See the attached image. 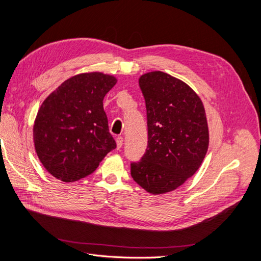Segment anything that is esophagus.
I'll list each match as a JSON object with an SVG mask.
<instances>
[{
  "mask_svg": "<svg viewBox=\"0 0 261 261\" xmlns=\"http://www.w3.org/2000/svg\"><path fill=\"white\" fill-rule=\"evenodd\" d=\"M122 145H123V137H122V136L116 137V146H117V149H121V148H122Z\"/></svg>",
  "mask_w": 261,
  "mask_h": 261,
  "instance_id": "esophagus-1",
  "label": "esophagus"
}]
</instances>
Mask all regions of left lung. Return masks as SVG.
Here are the masks:
<instances>
[{"label": "left lung", "instance_id": "obj_1", "mask_svg": "<svg viewBox=\"0 0 261 261\" xmlns=\"http://www.w3.org/2000/svg\"><path fill=\"white\" fill-rule=\"evenodd\" d=\"M147 110L148 146L130 175L150 194L174 191L199 169L207 153L206 112L196 92L177 78L150 72L139 78Z\"/></svg>", "mask_w": 261, "mask_h": 261}]
</instances>
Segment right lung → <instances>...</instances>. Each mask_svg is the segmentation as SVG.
Instances as JSON below:
<instances>
[{
  "label": "right lung",
  "instance_id": "1",
  "mask_svg": "<svg viewBox=\"0 0 261 261\" xmlns=\"http://www.w3.org/2000/svg\"><path fill=\"white\" fill-rule=\"evenodd\" d=\"M115 84L110 75L80 74L43 101L34 141L39 160L51 175L66 183L84 178L116 148L103 110V98Z\"/></svg>",
  "mask_w": 261,
  "mask_h": 261
}]
</instances>
